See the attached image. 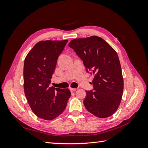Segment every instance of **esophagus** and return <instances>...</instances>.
Segmentation results:
<instances>
[{"instance_id": "esophagus-1", "label": "esophagus", "mask_w": 148, "mask_h": 148, "mask_svg": "<svg viewBox=\"0 0 148 148\" xmlns=\"http://www.w3.org/2000/svg\"><path fill=\"white\" fill-rule=\"evenodd\" d=\"M70 90L71 92H73L77 90V88H70Z\"/></svg>"}]
</instances>
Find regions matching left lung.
<instances>
[{
	"label": "left lung",
	"instance_id": "8db88e82",
	"mask_svg": "<svg viewBox=\"0 0 148 148\" xmlns=\"http://www.w3.org/2000/svg\"><path fill=\"white\" fill-rule=\"evenodd\" d=\"M69 46L81 59L88 73L95 74L93 89L86 91L83 101L89 112L99 118L113 115L120 104L123 79L117 52L100 37L71 40Z\"/></svg>",
	"mask_w": 148,
	"mask_h": 148
}]
</instances>
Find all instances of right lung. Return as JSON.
I'll list each match as a JSON object with an SVG mask.
<instances>
[{"mask_svg":"<svg viewBox=\"0 0 148 148\" xmlns=\"http://www.w3.org/2000/svg\"><path fill=\"white\" fill-rule=\"evenodd\" d=\"M68 40L38 42L26 56L24 90L31 110L40 119L52 120L64 111L71 96L69 89L50 87L58 57Z\"/></svg>","mask_w":148,"mask_h":148,"instance_id":"add662e5","label":"right lung"}]
</instances>
